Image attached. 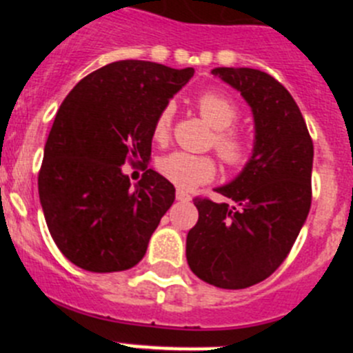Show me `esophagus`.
Listing matches in <instances>:
<instances>
[{
  "instance_id": "esophagus-1",
  "label": "esophagus",
  "mask_w": 353,
  "mask_h": 353,
  "mask_svg": "<svg viewBox=\"0 0 353 353\" xmlns=\"http://www.w3.org/2000/svg\"><path fill=\"white\" fill-rule=\"evenodd\" d=\"M176 199L179 201H191V194H187L182 189H176Z\"/></svg>"
}]
</instances>
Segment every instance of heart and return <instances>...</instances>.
Here are the masks:
<instances>
[{
	"mask_svg": "<svg viewBox=\"0 0 353 353\" xmlns=\"http://www.w3.org/2000/svg\"><path fill=\"white\" fill-rule=\"evenodd\" d=\"M196 109L214 129L212 145L228 168H242L251 157V139L233 127L240 117V109L232 97L221 92H203L196 97ZM173 108L166 105L155 117L152 138L166 143L171 136ZM157 170L164 179L180 189H194L210 182L217 173V164L210 155H192L187 152H171L157 161Z\"/></svg>",
	"mask_w": 353,
	"mask_h": 353,
	"instance_id": "1",
	"label": "heart"
}]
</instances>
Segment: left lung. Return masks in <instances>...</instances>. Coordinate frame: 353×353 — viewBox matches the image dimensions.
<instances>
[{
	"mask_svg": "<svg viewBox=\"0 0 353 353\" xmlns=\"http://www.w3.org/2000/svg\"><path fill=\"white\" fill-rule=\"evenodd\" d=\"M251 105L254 148L242 173L215 191L233 201L196 198L198 223L187 233V263L208 285L242 290L286 260L311 208L313 139L297 102L256 68H214Z\"/></svg>",
	"mask_w": 353,
	"mask_h": 353,
	"instance_id": "8db88e82",
	"label": "left lung"
}]
</instances>
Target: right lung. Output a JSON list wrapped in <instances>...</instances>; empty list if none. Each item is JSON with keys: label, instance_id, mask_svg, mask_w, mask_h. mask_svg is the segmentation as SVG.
<instances>
[{"label": "right lung", "instance_id": "1", "mask_svg": "<svg viewBox=\"0 0 353 353\" xmlns=\"http://www.w3.org/2000/svg\"><path fill=\"white\" fill-rule=\"evenodd\" d=\"M192 76L191 67L121 60L65 97L43 150L39 194L49 233L74 265L120 272L145 256L174 187L154 170L130 185L121 166L148 162L155 117Z\"/></svg>", "mask_w": 353, "mask_h": 353}]
</instances>
